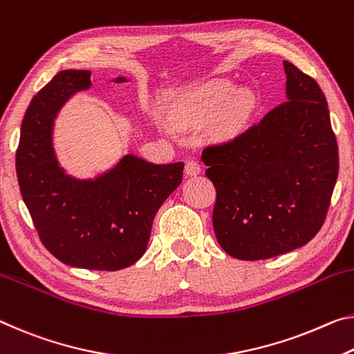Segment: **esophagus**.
Masks as SVG:
<instances>
[{
    "mask_svg": "<svg viewBox=\"0 0 354 354\" xmlns=\"http://www.w3.org/2000/svg\"><path fill=\"white\" fill-rule=\"evenodd\" d=\"M187 176H197L201 173V167L197 160H189L186 162V168H184Z\"/></svg>",
    "mask_w": 354,
    "mask_h": 354,
    "instance_id": "obj_1",
    "label": "esophagus"
}]
</instances>
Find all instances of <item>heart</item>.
I'll use <instances>...</instances> for the list:
<instances>
[{
  "mask_svg": "<svg viewBox=\"0 0 354 354\" xmlns=\"http://www.w3.org/2000/svg\"><path fill=\"white\" fill-rule=\"evenodd\" d=\"M233 93L230 83H214L194 99L179 105L175 111L176 122L207 121L221 113L222 127L225 132H236L248 122L255 109V97L249 91H239L227 100Z\"/></svg>",
  "mask_w": 354,
  "mask_h": 354,
  "instance_id": "b5f03b06",
  "label": "heart"
}]
</instances>
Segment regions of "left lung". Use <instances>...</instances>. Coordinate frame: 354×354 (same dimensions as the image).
Returning a JSON list of instances; mask_svg holds the SVG:
<instances>
[{"mask_svg":"<svg viewBox=\"0 0 354 354\" xmlns=\"http://www.w3.org/2000/svg\"><path fill=\"white\" fill-rule=\"evenodd\" d=\"M283 71L287 102L201 154L217 194L216 238L238 260H266L306 245L326 218L337 181L326 97L288 61Z\"/></svg>","mask_w":354,"mask_h":354,"instance_id":"obj_1","label":"left lung"}]
</instances>
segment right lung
I'll list each match as a JSON object with an SVG mask.
<instances>
[{"instance_id": "1", "label": "right lung", "mask_w": 354, "mask_h": 354, "mask_svg": "<svg viewBox=\"0 0 354 354\" xmlns=\"http://www.w3.org/2000/svg\"><path fill=\"white\" fill-rule=\"evenodd\" d=\"M89 88L91 72L66 69L32 97L21 121L17 178L50 254L69 266L118 271L145 254L156 212L181 184L184 164L156 165L126 154L93 179L67 175L55 153V120L67 100Z\"/></svg>"}]
</instances>
